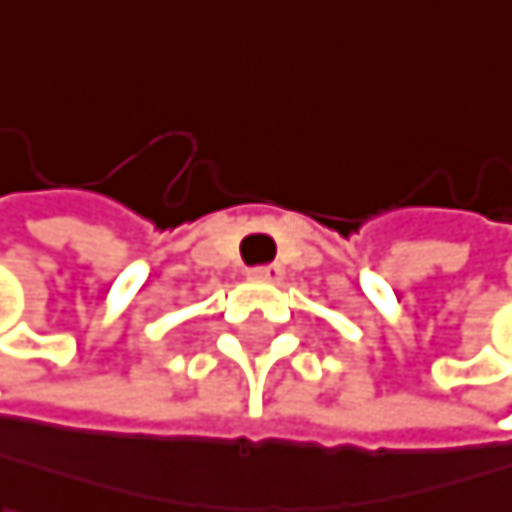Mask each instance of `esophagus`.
<instances>
[{
  "label": "esophagus",
  "mask_w": 512,
  "mask_h": 512,
  "mask_svg": "<svg viewBox=\"0 0 512 512\" xmlns=\"http://www.w3.org/2000/svg\"><path fill=\"white\" fill-rule=\"evenodd\" d=\"M251 279L254 282H279L282 279V267L273 264V267H258V270H251Z\"/></svg>",
  "instance_id": "esophagus-1"
}]
</instances>
